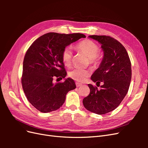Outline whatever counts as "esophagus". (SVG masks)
Returning a JSON list of instances; mask_svg holds the SVG:
<instances>
[{
	"mask_svg": "<svg viewBox=\"0 0 148 148\" xmlns=\"http://www.w3.org/2000/svg\"><path fill=\"white\" fill-rule=\"evenodd\" d=\"M76 86H77V87H79V86H82V84L77 82V83H76Z\"/></svg>",
	"mask_w": 148,
	"mask_h": 148,
	"instance_id": "1",
	"label": "esophagus"
}]
</instances>
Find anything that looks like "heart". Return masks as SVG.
I'll return each instance as SVG.
<instances>
[{
    "mask_svg": "<svg viewBox=\"0 0 148 148\" xmlns=\"http://www.w3.org/2000/svg\"><path fill=\"white\" fill-rule=\"evenodd\" d=\"M75 48L79 52H81L88 57L89 63L92 65H97L100 62L101 56L99 53V48L97 44L89 39H85L78 42ZM72 52L70 47H65L62 52L61 57L64 64L69 66L72 60ZM90 71L86 69H75L69 72V76L77 82H82L86 80L90 75Z\"/></svg>",
    "mask_w": 148,
    "mask_h": 148,
    "instance_id": "obj_1",
    "label": "heart"
}]
</instances>
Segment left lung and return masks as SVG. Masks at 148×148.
<instances>
[{
    "label": "left lung",
    "instance_id": "8db88e82",
    "mask_svg": "<svg viewBox=\"0 0 148 148\" xmlns=\"http://www.w3.org/2000/svg\"><path fill=\"white\" fill-rule=\"evenodd\" d=\"M101 44L104 56L91 79L101 89L88 84L89 95L83 100L88 110L102 115L114 110L128 92L132 79L131 62L127 51L117 40L108 36H89Z\"/></svg>",
    "mask_w": 148,
    "mask_h": 148
}]
</instances>
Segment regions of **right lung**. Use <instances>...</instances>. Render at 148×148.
<instances>
[{
    "label": "right lung",
    "instance_id": "1",
    "mask_svg": "<svg viewBox=\"0 0 148 148\" xmlns=\"http://www.w3.org/2000/svg\"><path fill=\"white\" fill-rule=\"evenodd\" d=\"M83 34L48 33L38 38L26 52L23 64L21 84L28 100L42 113L59 109L69 91L76 88L73 79L53 83L54 77L65 78L66 72L62 60L64 49Z\"/></svg>",
    "mask_w": 148,
    "mask_h": 148
}]
</instances>
